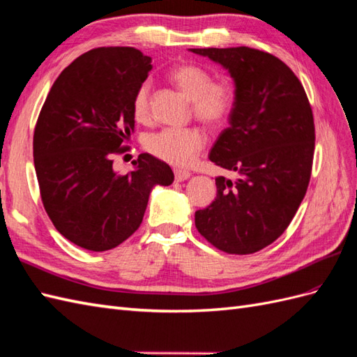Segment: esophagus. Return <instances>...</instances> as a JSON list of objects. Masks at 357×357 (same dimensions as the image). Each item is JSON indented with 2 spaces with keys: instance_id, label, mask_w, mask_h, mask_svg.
<instances>
[{
  "instance_id": "34e87169",
  "label": "esophagus",
  "mask_w": 357,
  "mask_h": 357,
  "mask_svg": "<svg viewBox=\"0 0 357 357\" xmlns=\"http://www.w3.org/2000/svg\"><path fill=\"white\" fill-rule=\"evenodd\" d=\"M191 176V173L188 170H182V169H175V179L178 182H182V181H187L188 178Z\"/></svg>"
}]
</instances>
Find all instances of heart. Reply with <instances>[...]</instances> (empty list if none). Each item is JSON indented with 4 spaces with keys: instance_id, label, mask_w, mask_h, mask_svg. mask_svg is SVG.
Listing matches in <instances>:
<instances>
[{
    "instance_id": "obj_1",
    "label": "heart",
    "mask_w": 357,
    "mask_h": 357,
    "mask_svg": "<svg viewBox=\"0 0 357 357\" xmlns=\"http://www.w3.org/2000/svg\"><path fill=\"white\" fill-rule=\"evenodd\" d=\"M170 78L193 100L195 116L206 125L217 126L226 122L234 108L235 95L231 86L214 83L213 75L197 65H181L172 70ZM149 79L137 87L132 98V114L139 122L151 116ZM205 146V135L197 128H164L144 139V148L155 157L173 166H188Z\"/></svg>"
}]
</instances>
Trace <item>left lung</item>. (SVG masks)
<instances>
[{
	"mask_svg": "<svg viewBox=\"0 0 357 357\" xmlns=\"http://www.w3.org/2000/svg\"><path fill=\"white\" fill-rule=\"evenodd\" d=\"M222 65L234 79L229 126L209 160L238 173L215 178L217 197L195 214L200 235L231 255L276 241L303 200L312 170L315 126L298 78L268 52L248 47L190 50Z\"/></svg>",
	"mask_w": 357,
	"mask_h": 357,
	"instance_id": "8db88e82",
	"label": "left lung"
}]
</instances>
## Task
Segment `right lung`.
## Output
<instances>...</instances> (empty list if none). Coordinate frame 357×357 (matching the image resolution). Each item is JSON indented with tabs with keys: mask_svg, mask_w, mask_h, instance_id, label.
<instances>
[{
	"mask_svg": "<svg viewBox=\"0 0 357 357\" xmlns=\"http://www.w3.org/2000/svg\"><path fill=\"white\" fill-rule=\"evenodd\" d=\"M152 59L131 47L90 50L61 72L40 109L33 137L45 211L79 248L105 252L139 229L155 185H170L169 164L140 153L119 175L113 155L134 132L132 98Z\"/></svg>",
	"mask_w": 357,
	"mask_h": 357,
	"instance_id": "1",
	"label": "right lung"
}]
</instances>
